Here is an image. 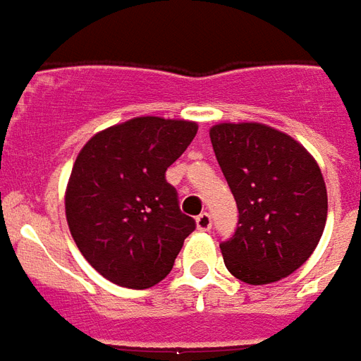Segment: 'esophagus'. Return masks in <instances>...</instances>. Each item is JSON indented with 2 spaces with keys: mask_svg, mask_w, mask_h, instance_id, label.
<instances>
[{
  "mask_svg": "<svg viewBox=\"0 0 361 361\" xmlns=\"http://www.w3.org/2000/svg\"><path fill=\"white\" fill-rule=\"evenodd\" d=\"M196 227H198V231H209L212 228V215L206 212L200 213L196 217Z\"/></svg>",
  "mask_w": 361,
  "mask_h": 361,
  "instance_id": "34e87169",
  "label": "esophagus"
}]
</instances>
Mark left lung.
Listing matches in <instances>:
<instances>
[{
	"label": "left lung",
	"mask_w": 361,
	"mask_h": 361,
	"mask_svg": "<svg viewBox=\"0 0 361 361\" xmlns=\"http://www.w3.org/2000/svg\"><path fill=\"white\" fill-rule=\"evenodd\" d=\"M209 138L238 207L235 235L219 244L227 269L248 285L288 277L325 228L319 165L300 142L262 123H219Z\"/></svg>",
	"instance_id": "1"
}]
</instances>
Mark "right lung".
<instances>
[{
	"label": "right lung",
	"instance_id": "right-lung-1",
	"mask_svg": "<svg viewBox=\"0 0 361 361\" xmlns=\"http://www.w3.org/2000/svg\"><path fill=\"white\" fill-rule=\"evenodd\" d=\"M198 133L192 121L134 117L84 144L71 171L65 215L94 269L126 288L169 275L196 221L178 207L165 171Z\"/></svg>",
	"mask_w": 361,
	"mask_h": 361
}]
</instances>
